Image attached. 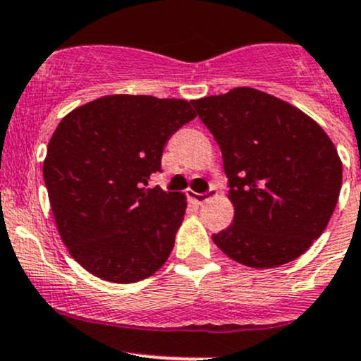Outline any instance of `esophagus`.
I'll use <instances>...</instances> for the list:
<instances>
[{"instance_id":"obj_1","label":"esophagus","mask_w":361,"mask_h":361,"mask_svg":"<svg viewBox=\"0 0 361 361\" xmlns=\"http://www.w3.org/2000/svg\"><path fill=\"white\" fill-rule=\"evenodd\" d=\"M216 193H217L216 187H211L205 193H192V200L195 202V204L202 205V204H204V202H207L209 199H211V197L216 195Z\"/></svg>"}]
</instances>
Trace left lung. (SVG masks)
I'll return each instance as SVG.
<instances>
[{"mask_svg":"<svg viewBox=\"0 0 361 361\" xmlns=\"http://www.w3.org/2000/svg\"><path fill=\"white\" fill-rule=\"evenodd\" d=\"M192 104L223 152L235 205L233 224L214 243L253 269L298 259L324 233L341 192L331 138L303 111L250 87Z\"/></svg>","mask_w":361,"mask_h":361,"instance_id":"1","label":"left lung"}]
</instances>
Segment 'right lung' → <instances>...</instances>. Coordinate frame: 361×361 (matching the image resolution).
<instances>
[{
  "instance_id": "right-lung-1",
  "label": "right lung",
  "mask_w": 361,
  "mask_h": 361,
  "mask_svg": "<svg viewBox=\"0 0 361 361\" xmlns=\"http://www.w3.org/2000/svg\"><path fill=\"white\" fill-rule=\"evenodd\" d=\"M195 116L183 99L116 94L56 126L42 174L59 236L90 274L137 283L168 260L187 199L147 185L169 137Z\"/></svg>"
}]
</instances>
